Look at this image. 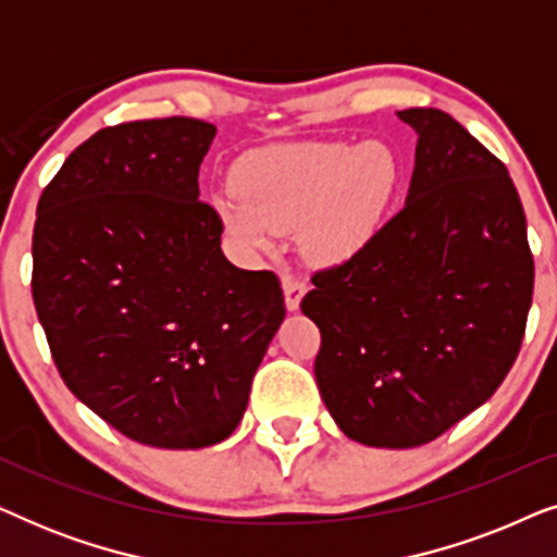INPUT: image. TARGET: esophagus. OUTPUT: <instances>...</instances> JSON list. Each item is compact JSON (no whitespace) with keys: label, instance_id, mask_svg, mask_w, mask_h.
<instances>
[{"label":"esophagus","instance_id":"obj_1","mask_svg":"<svg viewBox=\"0 0 557 557\" xmlns=\"http://www.w3.org/2000/svg\"><path fill=\"white\" fill-rule=\"evenodd\" d=\"M307 294V281L294 276V273H284V296H286V307L288 309H299L301 296Z\"/></svg>","mask_w":557,"mask_h":557}]
</instances>
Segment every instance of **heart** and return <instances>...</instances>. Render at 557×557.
<instances>
[{
	"instance_id": "obj_1",
	"label": "heart",
	"mask_w": 557,
	"mask_h": 557,
	"mask_svg": "<svg viewBox=\"0 0 557 557\" xmlns=\"http://www.w3.org/2000/svg\"><path fill=\"white\" fill-rule=\"evenodd\" d=\"M400 182V157L385 141L273 144L240 159V197H218V212L250 253H265L276 233L299 227L304 256L330 265L368 246Z\"/></svg>"
}]
</instances>
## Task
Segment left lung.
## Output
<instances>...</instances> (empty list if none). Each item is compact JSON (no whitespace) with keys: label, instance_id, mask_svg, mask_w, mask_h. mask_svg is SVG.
I'll use <instances>...</instances> for the list:
<instances>
[{"label":"left lung","instance_id":"1","mask_svg":"<svg viewBox=\"0 0 557 557\" xmlns=\"http://www.w3.org/2000/svg\"><path fill=\"white\" fill-rule=\"evenodd\" d=\"M418 132L403 208L347 261L311 273L314 375L345 436L377 448L438 438L490 400L522 347L535 286L507 166L438 109Z\"/></svg>","mask_w":557,"mask_h":557}]
</instances>
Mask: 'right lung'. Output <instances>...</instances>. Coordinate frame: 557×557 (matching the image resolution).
Wrapping results in <instances>:
<instances>
[{"label":"right lung","instance_id":"add662e5","mask_svg":"<svg viewBox=\"0 0 557 557\" xmlns=\"http://www.w3.org/2000/svg\"><path fill=\"white\" fill-rule=\"evenodd\" d=\"M215 132L187 116L106 126L37 202L33 299L60 377L147 446L231 436L286 317L276 273L227 261L223 220L197 200Z\"/></svg>","mask_w":557,"mask_h":557}]
</instances>
